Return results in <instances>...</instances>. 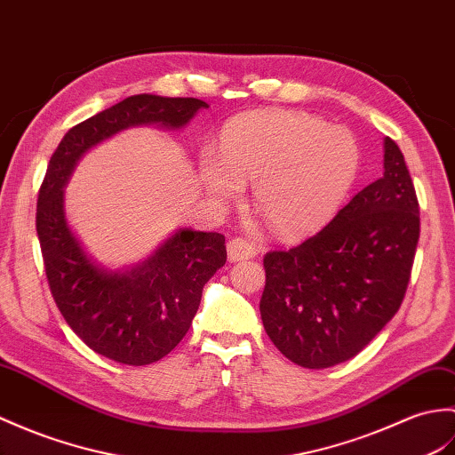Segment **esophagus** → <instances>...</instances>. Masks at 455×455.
<instances>
[{"label":"esophagus","instance_id":"obj_1","mask_svg":"<svg viewBox=\"0 0 455 455\" xmlns=\"http://www.w3.org/2000/svg\"><path fill=\"white\" fill-rule=\"evenodd\" d=\"M227 250H228V259L230 261L250 259V258L256 256V246H253L250 240L242 238V236L230 238L228 244H227Z\"/></svg>","mask_w":455,"mask_h":455}]
</instances>
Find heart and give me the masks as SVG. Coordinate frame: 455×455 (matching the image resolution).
Here are the masks:
<instances>
[{
	"mask_svg": "<svg viewBox=\"0 0 455 455\" xmlns=\"http://www.w3.org/2000/svg\"><path fill=\"white\" fill-rule=\"evenodd\" d=\"M361 151L339 125L306 112H251L230 122L220 156L202 155V182L235 202L253 180V202L281 236H304L331 219L351 189Z\"/></svg>",
	"mask_w": 455,
	"mask_h": 455,
	"instance_id": "obj_1",
	"label": "heart"
}]
</instances>
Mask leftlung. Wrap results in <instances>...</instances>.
<instances>
[{
  "mask_svg": "<svg viewBox=\"0 0 455 455\" xmlns=\"http://www.w3.org/2000/svg\"><path fill=\"white\" fill-rule=\"evenodd\" d=\"M384 176L361 189L314 236L263 258L266 333L304 368L358 355L403 302L420 235L403 153L386 137Z\"/></svg>",
  "mask_w": 455,
  "mask_h": 455,
  "instance_id": "left-lung-1",
  "label": "left lung"
}]
</instances>
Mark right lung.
I'll use <instances>...</instances> for the list:
<instances>
[{"label":"right lung","instance_id":"obj_1","mask_svg":"<svg viewBox=\"0 0 455 455\" xmlns=\"http://www.w3.org/2000/svg\"><path fill=\"white\" fill-rule=\"evenodd\" d=\"M207 102L135 94L63 135L38 189L36 232L52 297L79 339L114 363L145 366L184 339L204 284L227 261L219 232L180 230L151 259L130 273L99 269L84 256L63 215V192L77 158L130 125L180 128Z\"/></svg>","mask_w":455,"mask_h":455}]
</instances>
